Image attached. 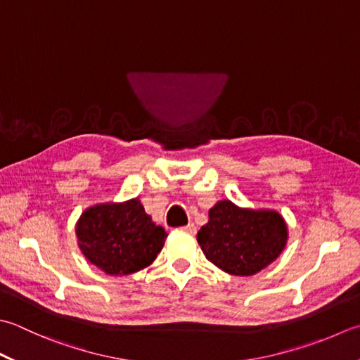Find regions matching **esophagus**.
I'll use <instances>...</instances> for the list:
<instances>
[{
    "mask_svg": "<svg viewBox=\"0 0 360 360\" xmlns=\"http://www.w3.org/2000/svg\"><path fill=\"white\" fill-rule=\"evenodd\" d=\"M182 229H184L186 232H188V234H195V232H196V226H195L193 223H188L187 226H184Z\"/></svg>",
    "mask_w": 360,
    "mask_h": 360,
    "instance_id": "obj_1",
    "label": "esophagus"
}]
</instances>
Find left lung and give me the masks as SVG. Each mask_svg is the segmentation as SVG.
Returning a JSON list of instances; mask_svg holds the SVG:
<instances>
[{
    "label": "left lung",
    "mask_w": 360,
    "mask_h": 360,
    "mask_svg": "<svg viewBox=\"0 0 360 360\" xmlns=\"http://www.w3.org/2000/svg\"><path fill=\"white\" fill-rule=\"evenodd\" d=\"M196 238L207 260L218 269L251 276L281 255L287 226L278 212L240 209L226 200L209 210V223Z\"/></svg>",
    "instance_id": "left-lung-1"
}]
</instances>
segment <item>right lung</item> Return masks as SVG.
<instances>
[{
  "label": "right lung",
  "mask_w": 360,
  "mask_h": 360,
  "mask_svg": "<svg viewBox=\"0 0 360 360\" xmlns=\"http://www.w3.org/2000/svg\"><path fill=\"white\" fill-rule=\"evenodd\" d=\"M76 234L84 256L108 274L145 269L167 238L165 229L153 223L139 200L87 209L77 221Z\"/></svg>",
  "instance_id": "obj_1"
}]
</instances>
